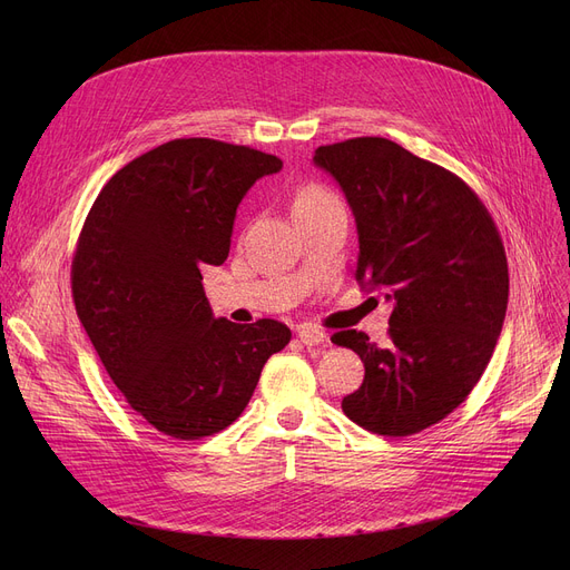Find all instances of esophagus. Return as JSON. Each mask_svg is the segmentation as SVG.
Here are the masks:
<instances>
[{
    "mask_svg": "<svg viewBox=\"0 0 570 570\" xmlns=\"http://www.w3.org/2000/svg\"><path fill=\"white\" fill-rule=\"evenodd\" d=\"M297 337H301V342L305 346H318V344L325 342V333L321 331L318 325H312V323H305V325L297 327Z\"/></svg>",
    "mask_w": 570,
    "mask_h": 570,
    "instance_id": "esophagus-1",
    "label": "esophagus"
}]
</instances>
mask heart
Segmentation results:
<instances>
[{"instance_id": "obj_1", "label": "heart", "mask_w": 570, "mask_h": 570, "mask_svg": "<svg viewBox=\"0 0 570 570\" xmlns=\"http://www.w3.org/2000/svg\"><path fill=\"white\" fill-rule=\"evenodd\" d=\"M325 198H333V196L327 194L325 189H321V187H307V189H303L301 194L295 196L293 207L295 205H307V203H318V200H325Z\"/></svg>"}]
</instances>
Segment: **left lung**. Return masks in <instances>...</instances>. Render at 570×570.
<instances>
[{
	"mask_svg": "<svg viewBox=\"0 0 570 570\" xmlns=\"http://www.w3.org/2000/svg\"><path fill=\"white\" fill-rule=\"evenodd\" d=\"M314 164L353 209L355 279L393 303L385 346L357 331L333 335L365 363L342 411L381 436L423 432L469 397L497 346L508 305L501 235L462 177L387 138L321 145Z\"/></svg>",
	"mask_w": 570,
	"mask_h": 570,
	"instance_id": "1",
	"label": "left lung"
}]
</instances>
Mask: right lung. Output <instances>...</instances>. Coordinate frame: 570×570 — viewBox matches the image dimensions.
<instances>
[{
	"mask_svg": "<svg viewBox=\"0 0 570 570\" xmlns=\"http://www.w3.org/2000/svg\"><path fill=\"white\" fill-rule=\"evenodd\" d=\"M282 159L247 145L175 138L119 168L82 224L71 263L78 318L129 406L194 441L235 423L267 357L291 342L275 318H215L203 265H222L235 209Z\"/></svg>",
	"mask_w": 570,
	"mask_h": 570,
	"instance_id": "1",
	"label": "right lung"
}]
</instances>
